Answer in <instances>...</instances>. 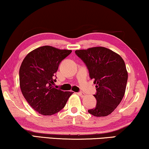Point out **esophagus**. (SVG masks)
<instances>
[{
	"label": "esophagus",
	"instance_id": "34e87169",
	"mask_svg": "<svg viewBox=\"0 0 149 149\" xmlns=\"http://www.w3.org/2000/svg\"><path fill=\"white\" fill-rule=\"evenodd\" d=\"M77 94L79 95V96H81V97H84V96H86V94H84V93H83V92H79V93H77Z\"/></svg>",
	"mask_w": 149,
	"mask_h": 149
}]
</instances>
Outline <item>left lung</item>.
Listing matches in <instances>:
<instances>
[{
	"label": "left lung",
	"instance_id": "8db88e82",
	"mask_svg": "<svg viewBox=\"0 0 149 149\" xmlns=\"http://www.w3.org/2000/svg\"><path fill=\"white\" fill-rule=\"evenodd\" d=\"M75 53L89 70L91 79L96 84L94 95L96 107L88 112L96 117L106 116L114 111L125 94L128 72L120 55L104 47L77 49Z\"/></svg>",
	"mask_w": 149,
	"mask_h": 149
}]
</instances>
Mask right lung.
I'll return each instance as SVG.
<instances>
[{
    "mask_svg": "<svg viewBox=\"0 0 149 149\" xmlns=\"http://www.w3.org/2000/svg\"><path fill=\"white\" fill-rule=\"evenodd\" d=\"M72 50L45 45L26 55L19 69L21 92L29 104L37 112L51 116L63 109L72 92L54 88L53 84L60 62Z\"/></svg>",
    "mask_w": 149,
    "mask_h": 149,
    "instance_id": "add662e5",
    "label": "right lung"
}]
</instances>
